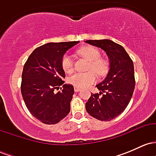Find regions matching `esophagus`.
Wrapping results in <instances>:
<instances>
[{
    "instance_id": "obj_1",
    "label": "esophagus",
    "mask_w": 156,
    "mask_h": 156,
    "mask_svg": "<svg viewBox=\"0 0 156 156\" xmlns=\"http://www.w3.org/2000/svg\"><path fill=\"white\" fill-rule=\"evenodd\" d=\"M74 90L75 92H79V91H80V88L77 87H74Z\"/></svg>"
}]
</instances>
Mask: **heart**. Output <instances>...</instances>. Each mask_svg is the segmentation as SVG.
<instances>
[{
  "mask_svg": "<svg viewBox=\"0 0 156 156\" xmlns=\"http://www.w3.org/2000/svg\"><path fill=\"white\" fill-rule=\"evenodd\" d=\"M77 53L89 61V69H92L87 73H76L69 78V83L73 86L80 88H86L95 81L96 74L100 76H105L108 70V63L106 60L100 58L101 52L92 46H85L77 51ZM62 69L64 72L69 73L73 69V62L71 57L68 55H63L61 62ZM94 70L95 72L93 71Z\"/></svg>",
  "mask_w": 156,
  "mask_h": 156,
  "instance_id": "b5f03b06",
  "label": "heart"
}]
</instances>
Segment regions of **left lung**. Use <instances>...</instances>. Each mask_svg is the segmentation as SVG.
Wrapping results in <instances>:
<instances>
[{
    "label": "left lung",
    "mask_w": 156,
    "mask_h": 156,
    "mask_svg": "<svg viewBox=\"0 0 156 156\" xmlns=\"http://www.w3.org/2000/svg\"><path fill=\"white\" fill-rule=\"evenodd\" d=\"M86 42L103 49L110 61L106 78L96 85L101 92L91 94L86 110L97 119L110 121L124 112L133 95L136 84L133 61L122 46L112 40Z\"/></svg>",
    "instance_id": "1"
}]
</instances>
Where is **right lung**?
<instances>
[{
	"label": "right lung",
	"mask_w": 156,
	"mask_h": 156,
	"mask_svg": "<svg viewBox=\"0 0 156 156\" xmlns=\"http://www.w3.org/2000/svg\"><path fill=\"white\" fill-rule=\"evenodd\" d=\"M79 41L50 42L32 52L23 67L21 93L27 108L36 119L48 125L59 122L70 112L73 85L64 84L61 62L67 50ZM61 85V91L55 89Z\"/></svg>",
	"instance_id": "right-lung-1"
}]
</instances>
